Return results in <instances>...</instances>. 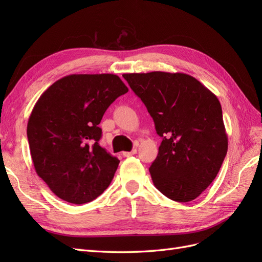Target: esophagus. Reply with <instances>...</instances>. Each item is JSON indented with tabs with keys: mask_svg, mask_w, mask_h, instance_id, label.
Wrapping results in <instances>:
<instances>
[{
	"mask_svg": "<svg viewBox=\"0 0 262 262\" xmlns=\"http://www.w3.org/2000/svg\"><path fill=\"white\" fill-rule=\"evenodd\" d=\"M137 152H138V149L137 148H133L131 152H123V156L129 157V156H132V155H136Z\"/></svg>",
	"mask_w": 262,
	"mask_h": 262,
	"instance_id": "1",
	"label": "esophagus"
}]
</instances>
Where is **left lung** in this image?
Segmentation results:
<instances>
[{
  "label": "left lung",
  "instance_id": "1",
  "mask_svg": "<svg viewBox=\"0 0 262 262\" xmlns=\"http://www.w3.org/2000/svg\"><path fill=\"white\" fill-rule=\"evenodd\" d=\"M163 138L149 167L154 186L177 202L199 196L215 179L227 153L217 97L185 73L123 74Z\"/></svg>",
  "mask_w": 262,
  "mask_h": 262
}]
</instances>
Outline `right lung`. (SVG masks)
I'll return each mask as SVG.
<instances>
[{"label": "right lung", "instance_id": "obj_1", "mask_svg": "<svg viewBox=\"0 0 262 262\" xmlns=\"http://www.w3.org/2000/svg\"><path fill=\"white\" fill-rule=\"evenodd\" d=\"M128 87L115 74H72L39 97L27 124L37 175L60 199L83 204L112 182L120 161L102 148L98 126Z\"/></svg>", "mask_w": 262, "mask_h": 262}]
</instances>
